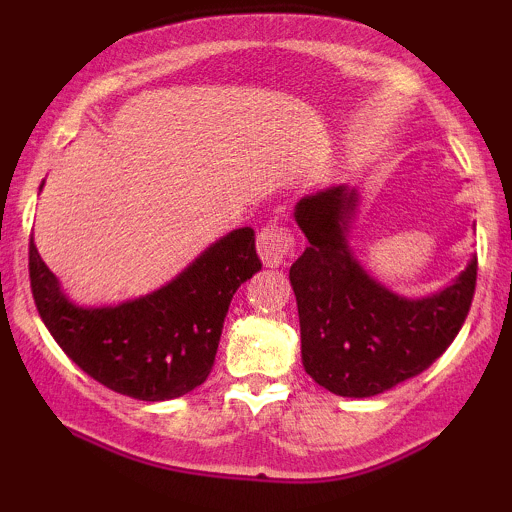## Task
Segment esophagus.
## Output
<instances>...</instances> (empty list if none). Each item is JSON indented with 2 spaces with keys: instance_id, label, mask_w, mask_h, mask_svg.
I'll return each mask as SVG.
<instances>
[{
  "instance_id": "obj_1",
  "label": "esophagus",
  "mask_w": 512,
  "mask_h": 512,
  "mask_svg": "<svg viewBox=\"0 0 512 512\" xmlns=\"http://www.w3.org/2000/svg\"><path fill=\"white\" fill-rule=\"evenodd\" d=\"M257 252L267 267H279L293 252V236L284 226H267L257 236Z\"/></svg>"
}]
</instances>
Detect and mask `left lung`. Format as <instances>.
<instances>
[{"mask_svg": "<svg viewBox=\"0 0 512 512\" xmlns=\"http://www.w3.org/2000/svg\"><path fill=\"white\" fill-rule=\"evenodd\" d=\"M358 195L349 185L305 195L296 223L308 248L291 264L303 368L339 397H373L424 373L462 330L477 255L448 289L404 298L375 281L349 248Z\"/></svg>", "mask_w": 512, "mask_h": 512, "instance_id": "8db88e82", "label": "left lung"}]
</instances>
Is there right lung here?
Masks as SVG:
<instances>
[{
	"label": "right lung",
	"instance_id": "add662e5",
	"mask_svg": "<svg viewBox=\"0 0 512 512\" xmlns=\"http://www.w3.org/2000/svg\"><path fill=\"white\" fill-rule=\"evenodd\" d=\"M260 269L255 231L245 226L158 291L81 308L64 296L33 240L28 248L35 305L55 342L93 380L142 402L182 397L209 378L233 293Z\"/></svg>",
	"mask_w": 512,
	"mask_h": 512
}]
</instances>
